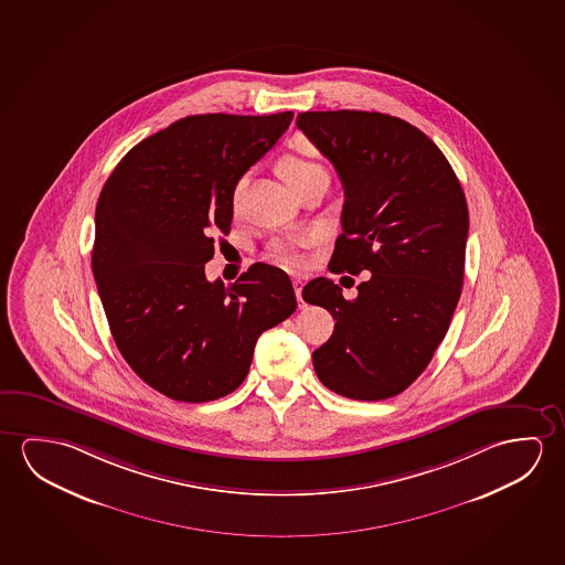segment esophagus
<instances>
[{
	"label": "esophagus",
	"mask_w": 565,
	"mask_h": 565,
	"mask_svg": "<svg viewBox=\"0 0 565 565\" xmlns=\"http://www.w3.org/2000/svg\"><path fill=\"white\" fill-rule=\"evenodd\" d=\"M294 289H296L297 303L303 309V281L301 279H294Z\"/></svg>",
	"instance_id": "34e87169"
}]
</instances>
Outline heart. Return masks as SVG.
<instances>
[{
    "mask_svg": "<svg viewBox=\"0 0 565 565\" xmlns=\"http://www.w3.org/2000/svg\"><path fill=\"white\" fill-rule=\"evenodd\" d=\"M279 172L286 178V182L296 188L299 183L307 180L309 175L319 174L324 172L321 164H317L309 158L299 157V154H287L281 158L279 162ZM246 188V175H243L238 182H236L235 190H233V205L238 207L241 198H243V191ZM307 246V241H287V243L274 244V256L279 264H284L287 268H301L305 266V252L303 248Z\"/></svg>",
    "mask_w": 565,
    "mask_h": 565,
    "instance_id": "b5f03b06",
    "label": "heart"
}]
</instances>
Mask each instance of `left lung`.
<instances>
[{"instance_id":"1","label":"left lung","mask_w":565,"mask_h":565,"mask_svg":"<svg viewBox=\"0 0 565 565\" xmlns=\"http://www.w3.org/2000/svg\"><path fill=\"white\" fill-rule=\"evenodd\" d=\"M297 127L344 185L334 268L372 278L344 299L334 281L303 287L334 332L313 352L317 377L342 397L382 401L407 390L435 356L460 299L468 203L443 150L423 130L375 111H307Z\"/></svg>"}]
</instances>
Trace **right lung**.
Masks as SVG:
<instances>
[{"label":"right lung","mask_w":565,"mask_h":565,"mask_svg":"<svg viewBox=\"0 0 565 565\" xmlns=\"http://www.w3.org/2000/svg\"><path fill=\"white\" fill-rule=\"evenodd\" d=\"M294 119L191 115L130 148L96 207L92 269L109 329L132 372L183 403L225 397L256 340L297 309L286 271L254 264L207 281L213 231L228 233L233 190Z\"/></svg>","instance_id":"1"}]
</instances>
